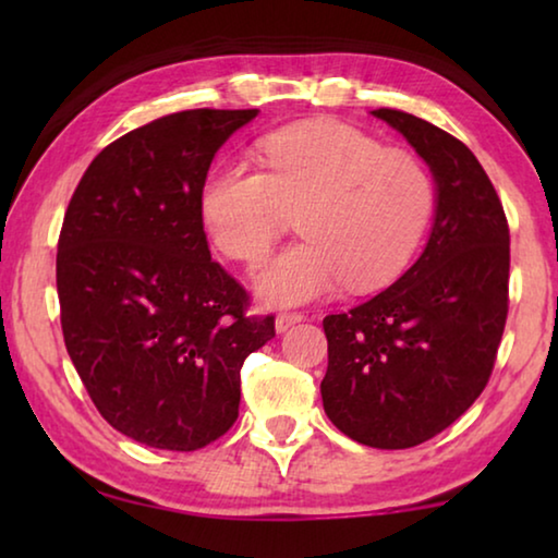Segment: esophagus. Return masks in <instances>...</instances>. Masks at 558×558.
<instances>
[{
	"instance_id": "esophagus-1",
	"label": "esophagus",
	"mask_w": 558,
	"mask_h": 558,
	"mask_svg": "<svg viewBox=\"0 0 558 558\" xmlns=\"http://www.w3.org/2000/svg\"><path fill=\"white\" fill-rule=\"evenodd\" d=\"M302 319H305V315H300V313H282L276 317V329L278 332H288L292 325L302 323Z\"/></svg>"
}]
</instances>
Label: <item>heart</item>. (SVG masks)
<instances>
[{
	"label": "heart",
	"instance_id": "b5f03b06",
	"mask_svg": "<svg viewBox=\"0 0 558 558\" xmlns=\"http://www.w3.org/2000/svg\"><path fill=\"white\" fill-rule=\"evenodd\" d=\"M260 157L266 172L214 165L199 209L216 248L241 263L266 256L288 211H300L305 239L278 251L253 278L266 305H305L342 282L374 290L409 266L436 204L418 157L337 120L272 132Z\"/></svg>",
	"mask_w": 558,
	"mask_h": 558
}]
</instances>
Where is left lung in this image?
Listing matches in <instances>:
<instances>
[{
  "instance_id": "8db88e82",
  "label": "left lung",
  "mask_w": 558,
  "mask_h": 558,
  "mask_svg": "<svg viewBox=\"0 0 558 558\" xmlns=\"http://www.w3.org/2000/svg\"><path fill=\"white\" fill-rule=\"evenodd\" d=\"M436 182L421 258L379 295L325 317L327 418L356 442L403 450L465 413L493 374L507 323L509 226L470 149L430 122L379 108Z\"/></svg>"
}]
</instances>
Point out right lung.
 <instances>
[{"label":"right lung","instance_id":"1","mask_svg":"<svg viewBox=\"0 0 558 558\" xmlns=\"http://www.w3.org/2000/svg\"><path fill=\"white\" fill-rule=\"evenodd\" d=\"M258 110H184L122 135L75 186L56 253L69 356L112 428L199 450L239 418L245 356L276 319L211 260L199 196L214 155Z\"/></svg>","mask_w":558,"mask_h":558}]
</instances>
